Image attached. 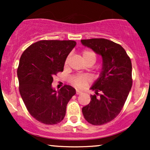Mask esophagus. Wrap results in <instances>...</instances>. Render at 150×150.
Wrapping results in <instances>:
<instances>
[{"label":"esophagus","mask_w":150,"mask_h":150,"mask_svg":"<svg viewBox=\"0 0 150 150\" xmlns=\"http://www.w3.org/2000/svg\"><path fill=\"white\" fill-rule=\"evenodd\" d=\"M81 93H82V92H80V91H79V90L76 91V94H80Z\"/></svg>","instance_id":"34e87169"}]
</instances>
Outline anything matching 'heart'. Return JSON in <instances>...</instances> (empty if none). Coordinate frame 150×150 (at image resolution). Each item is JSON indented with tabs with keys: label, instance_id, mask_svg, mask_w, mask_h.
I'll return each instance as SVG.
<instances>
[{
	"label": "heart",
	"instance_id": "obj_1",
	"mask_svg": "<svg viewBox=\"0 0 150 150\" xmlns=\"http://www.w3.org/2000/svg\"><path fill=\"white\" fill-rule=\"evenodd\" d=\"M82 58L85 63H92V64H94L97 61V54L91 50H85L82 52ZM68 61H69V56L65 60V65L68 64ZM70 80L72 85L75 86L77 88H83L88 83L89 78L87 75H77L72 76Z\"/></svg>",
	"mask_w": 150,
	"mask_h": 150
}]
</instances>
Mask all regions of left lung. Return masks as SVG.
<instances>
[{"label":"left lung","instance_id":"8db88e82","mask_svg":"<svg viewBox=\"0 0 150 150\" xmlns=\"http://www.w3.org/2000/svg\"><path fill=\"white\" fill-rule=\"evenodd\" d=\"M81 42L103 58L100 76L91 87L96 94L91 95L82 113L90 124H106L119 114L131 89V61L125 49L112 41L100 38L82 39Z\"/></svg>","mask_w":150,"mask_h":150}]
</instances>
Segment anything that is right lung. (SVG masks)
Listing matches in <instances>:
<instances>
[{
  "label": "right lung",
  "mask_w": 150,
  "mask_h": 150,
  "mask_svg": "<svg viewBox=\"0 0 150 150\" xmlns=\"http://www.w3.org/2000/svg\"><path fill=\"white\" fill-rule=\"evenodd\" d=\"M76 45L72 40H41L22 53L18 68L19 90L27 111L46 125L63 120L75 89L65 85L56 92L51 87L54 75L63 71L65 61Z\"/></svg>",
  "instance_id": "obj_1"
}]
</instances>
